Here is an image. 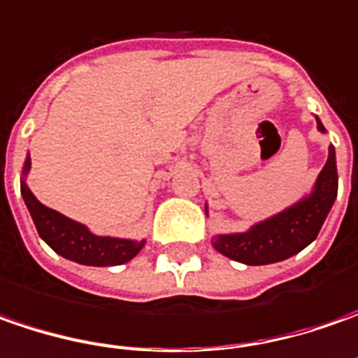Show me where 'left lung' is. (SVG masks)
<instances>
[{"label":"left lung","instance_id":"left-lung-1","mask_svg":"<svg viewBox=\"0 0 358 358\" xmlns=\"http://www.w3.org/2000/svg\"><path fill=\"white\" fill-rule=\"evenodd\" d=\"M317 129L325 127L317 118ZM337 162L335 148L329 146V158L315 182L313 192L281 214L267 217L243 234H220L212 243L217 252L245 265H267L283 262L299 253L317 238L331 206L337 198Z\"/></svg>","mask_w":358,"mask_h":358}]
</instances>
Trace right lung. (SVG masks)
Masks as SVG:
<instances>
[{
    "mask_svg": "<svg viewBox=\"0 0 358 358\" xmlns=\"http://www.w3.org/2000/svg\"><path fill=\"white\" fill-rule=\"evenodd\" d=\"M29 168H31V158L27 156L25 166H23V176H27ZM21 196L25 200V206L31 214L33 224L39 231L41 240L51 250H55L59 255L67 257L71 262L94 265V267L122 265L130 262L144 245V240L134 241L94 236L87 226L43 206L33 196L25 180H21Z\"/></svg>",
    "mask_w": 358,
    "mask_h": 358,
    "instance_id": "1",
    "label": "right lung"
}]
</instances>
